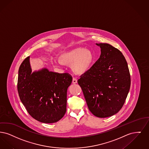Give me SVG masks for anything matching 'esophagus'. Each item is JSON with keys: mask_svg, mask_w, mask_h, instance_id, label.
Returning <instances> with one entry per match:
<instances>
[{"mask_svg": "<svg viewBox=\"0 0 149 149\" xmlns=\"http://www.w3.org/2000/svg\"><path fill=\"white\" fill-rule=\"evenodd\" d=\"M72 84H77V79H76V78H73V79H72Z\"/></svg>", "mask_w": 149, "mask_h": 149, "instance_id": "esophagus-1", "label": "esophagus"}]
</instances>
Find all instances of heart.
Here are the masks:
<instances>
[{"label":"heart","instance_id":"obj_1","mask_svg":"<svg viewBox=\"0 0 149 149\" xmlns=\"http://www.w3.org/2000/svg\"><path fill=\"white\" fill-rule=\"evenodd\" d=\"M59 64L70 65L77 74H84L89 71L95 61L93 52L83 47H76L60 52L57 56Z\"/></svg>","mask_w":149,"mask_h":149}]
</instances>
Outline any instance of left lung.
<instances>
[{"label":"left lung","instance_id":"8db88e82","mask_svg":"<svg viewBox=\"0 0 149 149\" xmlns=\"http://www.w3.org/2000/svg\"><path fill=\"white\" fill-rule=\"evenodd\" d=\"M99 59L78 80L88 109L95 116L105 118L117 113L125 102L131 79L123 53L107 43H96Z\"/></svg>","mask_w":149,"mask_h":149}]
</instances>
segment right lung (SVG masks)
<instances>
[{"instance_id":"add662e5","label":"right lung","mask_w":149,"mask_h":149,"mask_svg":"<svg viewBox=\"0 0 149 149\" xmlns=\"http://www.w3.org/2000/svg\"><path fill=\"white\" fill-rule=\"evenodd\" d=\"M72 81L68 73H59L43 68L32 72L30 57L20 65L18 92L29 115L40 123H54L66 112L67 92Z\"/></svg>"}]
</instances>
